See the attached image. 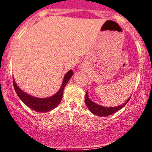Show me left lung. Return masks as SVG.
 Returning <instances> with one entry per match:
<instances>
[{"label": "left lung", "instance_id": "left-lung-1", "mask_svg": "<svg viewBox=\"0 0 152 152\" xmlns=\"http://www.w3.org/2000/svg\"><path fill=\"white\" fill-rule=\"evenodd\" d=\"M129 99L130 97L129 98L128 100H126V103H123V105L119 106V107H103V106L101 105H98L97 103H94V102H93L92 100H91V99H90L89 96H88V91H87L85 96V103L87 107L88 108V110H89L93 114H94V115H96V116H107L115 113L116 112L119 111L120 109L124 107L125 105L129 102Z\"/></svg>", "mask_w": 152, "mask_h": 152}]
</instances>
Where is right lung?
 <instances>
[{
    "mask_svg": "<svg viewBox=\"0 0 152 152\" xmlns=\"http://www.w3.org/2000/svg\"><path fill=\"white\" fill-rule=\"evenodd\" d=\"M72 75H73V71L70 70L69 72H67L64 75L62 84H61V87L59 91H58L56 94L53 95V96L47 98L35 97V96H31L28 94H26L17 85L14 80H13V87H14V89H15L17 96L25 103V105H26L29 108L36 111V112L46 113L56 108L59 104L61 99H62L63 91H64V87H65V85L68 82V80H70Z\"/></svg>",
    "mask_w": 152,
    "mask_h": 152,
    "instance_id": "add662e5",
    "label": "right lung"
}]
</instances>
